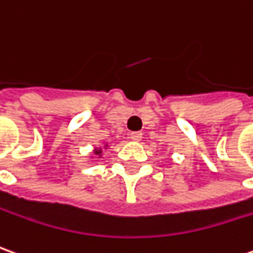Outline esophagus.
I'll list each match as a JSON object with an SVG mask.
<instances>
[{
	"label": "esophagus",
	"mask_w": 253,
	"mask_h": 253,
	"mask_svg": "<svg viewBox=\"0 0 253 253\" xmlns=\"http://www.w3.org/2000/svg\"><path fill=\"white\" fill-rule=\"evenodd\" d=\"M130 138L132 139V141H135V142H138V141H141L142 139V132L141 131H134L130 134Z\"/></svg>",
	"instance_id": "obj_1"
}]
</instances>
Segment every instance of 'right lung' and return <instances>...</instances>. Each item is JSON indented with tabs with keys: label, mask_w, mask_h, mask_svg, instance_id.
Here are the masks:
<instances>
[{
	"label": "right lung",
	"mask_w": 253,
	"mask_h": 253,
	"mask_svg": "<svg viewBox=\"0 0 253 253\" xmlns=\"http://www.w3.org/2000/svg\"><path fill=\"white\" fill-rule=\"evenodd\" d=\"M101 151L102 149H96V151H94V153H96V155H100V153H101Z\"/></svg>",
	"instance_id": "1"
}]
</instances>
